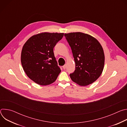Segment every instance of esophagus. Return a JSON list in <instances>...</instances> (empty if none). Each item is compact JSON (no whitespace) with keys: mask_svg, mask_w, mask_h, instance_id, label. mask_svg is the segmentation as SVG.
<instances>
[{"mask_svg":"<svg viewBox=\"0 0 127 127\" xmlns=\"http://www.w3.org/2000/svg\"><path fill=\"white\" fill-rule=\"evenodd\" d=\"M66 68V65H64L63 66V68L64 69H65Z\"/></svg>","mask_w":127,"mask_h":127,"instance_id":"esophagus-1","label":"esophagus"}]
</instances>
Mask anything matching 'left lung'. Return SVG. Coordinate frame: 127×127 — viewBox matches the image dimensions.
<instances>
[{
    "mask_svg": "<svg viewBox=\"0 0 127 127\" xmlns=\"http://www.w3.org/2000/svg\"><path fill=\"white\" fill-rule=\"evenodd\" d=\"M75 63V70L70 74L71 80L80 86L96 81L102 73L104 54L99 42L89 34L81 32L65 33Z\"/></svg>",
    "mask_w": 127,
    "mask_h": 127,
    "instance_id": "1",
    "label": "left lung"
}]
</instances>
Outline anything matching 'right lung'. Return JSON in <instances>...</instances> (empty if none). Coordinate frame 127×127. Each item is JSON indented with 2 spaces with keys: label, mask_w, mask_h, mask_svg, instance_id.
I'll return each instance as SVG.
<instances>
[{
  "label": "right lung",
  "mask_w": 127,
  "mask_h": 127,
  "mask_svg": "<svg viewBox=\"0 0 127 127\" xmlns=\"http://www.w3.org/2000/svg\"><path fill=\"white\" fill-rule=\"evenodd\" d=\"M64 33L42 32L32 35L24 44L21 63L27 75L41 85H49L61 72L54 56L53 48Z\"/></svg>",
  "instance_id": "obj_1"
}]
</instances>
